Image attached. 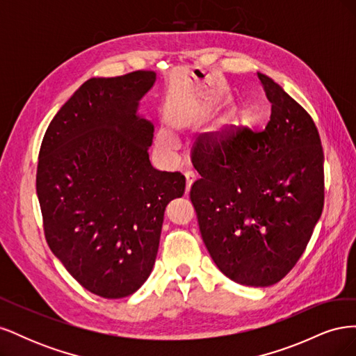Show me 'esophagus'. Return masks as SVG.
Returning <instances> with one entry per match:
<instances>
[{
	"label": "esophagus",
	"instance_id": "esophagus-1",
	"mask_svg": "<svg viewBox=\"0 0 356 356\" xmlns=\"http://www.w3.org/2000/svg\"><path fill=\"white\" fill-rule=\"evenodd\" d=\"M186 191L188 193L190 191V188H191V186H193V182L196 181V174L193 170H187L186 172Z\"/></svg>",
	"mask_w": 356,
	"mask_h": 356
}]
</instances>
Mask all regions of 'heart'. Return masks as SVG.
Listing matches in <instances>:
<instances>
[{
  "label": "heart",
  "mask_w": 356,
  "mask_h": 356,
  "mask_svg": "<svg viewBox=\"0 0 356 356\" xmlns=\"http://www.w3.org/2000/svg\"><path fill=\"white\" fill-rule=\"evenodd\" d=\"M157 143L160 147L163 148H172L175 144V138L172 136L169 131H160L157 135Z\"/></svg>",
  "instance_id": "obj_1"
}]
</instances>
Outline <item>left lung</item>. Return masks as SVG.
<instances>
[{
	"mask_svg": "<svg viewBox=\"0 0 356 356\" xmlns=\"http://www.w3.org/2000/svg\"><path fill=\"white\" fill-rule=\"evenodd\" d=\"M270 122L204 134L191 153L190 190L202 239L232 281L270 286L296 266L324 208V152L306 110L258 72Z\"/></svg>",
	"mask_w": 356,
	"mask_h": 356,
	"instance_id": "1",
	"label": "left lung"
}]
</instances>
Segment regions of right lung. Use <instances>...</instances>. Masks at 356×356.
Wrapping results in <instances>:
<instances>
[{
    "label": "right lung",
    "instance_id": "right-lung-1",
    "mask_svg": "<svg viewBox=\"0 0 356 356\" xmlns=\"http://www.w3.org/2000/svg\"><path fill=\"white\" fill-rule=\"evenodd\" d=\"M156 72L90 79L42 138L37 195L51 252L104 298L134 294L153 270L166 204L184 195L179 172L152 166L153 123L138 114Z\"/></svg>",
    "mask_w": 356,
    "mask_h": 356
}]
</instances>
